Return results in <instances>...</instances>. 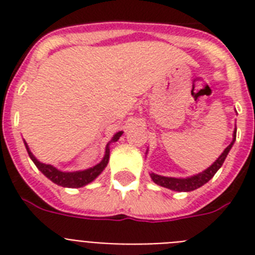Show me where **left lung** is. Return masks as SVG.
Instances as JSON below:
<instances>
[{
    "mask_svg": "<svg viewBox=\"0 0 255 255\" xmlns=\"http://www.w3.org/2000/svg\"><path fill=\"white\" fill-rule=\"evenodd\" d=\"M236 133H237V128H234L232 143L224 149V152L218 156V159L216 160L210 167H208L205 170L200 172V173L193 174V176H189V177L185 178L167 177V176L156 174L153 173V172H151L149 176H151V178L153 180L155 184H157V185L160 186H164V188H168V189L170 190H176V192H192V190L197 189V188H200V186H202L204 184H206V182L209 181L210 178L216 174V172L222 167V164L225 161L226 156H228L229 151L232 149V147H233L234 141H236Z\"/></svg>",
    "mask_w": 255,
    "mask_h": 255,
    "instance_id": "obj_1",
    "label": "left lung"
}]
</instances>
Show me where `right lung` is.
<instances>
[{"label":"right lung","mask_w":255,"mask_h":255,"mask_svg":"<svg viewBox=\"0 0 255 255\" xmlns=\"http://www.w3.org/2000/svg\"><path fill=\"white\" fill-rule=\"evenodd\" d=\"M122 135H123V131L116 132L115 135H114L111 141L106 145L104 156L103 159L100 160V163H98L96 165H94V167L88 168V169L75 170V172H63V170H59L58 168L50 165V164L41 163V161L31 153L29 145H27V143H26L25 140H23V143H25L26 151L29 153L30 159L33 160V163L35 164V167L41 170L42 173L45 174L49 180H51L54 184H57V185L59 186H63V188H82V186L87 185V184L94 181V180L103 172L104 168L107 167L108 160H110V144L118 141Z\"/></svg>","instance_id":"right-lung-1"}]
</instances>
